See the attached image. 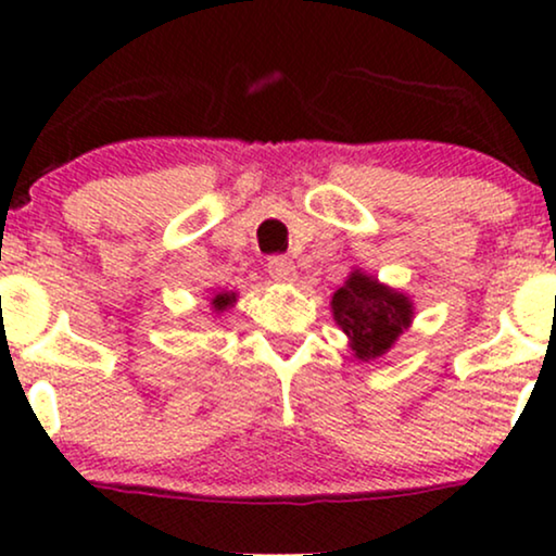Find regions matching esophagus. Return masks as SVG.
<instances>
[{
    "label": "esophagus",
    "mask_w": 556,
    "mask_h": 556,
    "mask_svg": "<svg viewBox=\"0 0 556 556\" xmlns=\"http://www.w3.org/2000/svg\"><path fill=\"white\" fill-rule=\"evenodd\" d=\"M269 274H271L274 282H282V285L295 282V277H298L295 264H292V261L285 258V256H277V258L269 261Z\"/></svg>",
    "instance_id": "obj_1"
}]
</instances>
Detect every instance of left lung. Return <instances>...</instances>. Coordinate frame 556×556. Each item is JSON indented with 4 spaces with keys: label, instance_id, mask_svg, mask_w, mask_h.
Here are the masks:
<instances>
[{
    "label": "left lung",
    "instance_id": "left-lung-1",
    "mask_svg": "<svg viewBox=\"0 0 556 556\" xmlns=\"http://www.w3.org/2000/svg\"><path fill=\"white\" fill-rule=\"evenodd\" d=\"M331 316L348 337L350 355L368 363L384 358L400 334L410 329L416 303L397 287L353 269L331 295Z\"/></svg>",
    "mask_w": 556,
    "mask_h": 556
}]
</instances>
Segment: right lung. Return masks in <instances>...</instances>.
I'll use <instances>...</instances> for the list:
<instances>
[{"label": "right lung", "instance_id": "right-lung-1", "mask_svg": "<svg viewBox=\"0 0 556 556\" xmlns=\"http://www.w3.org/2000/svg\"><path fill=\"white\" fill-rule=\"evenodd\" d=\"M235 303H238V292L235 290H214L212 298H208V305H212L214 318L225 316L229 308H235Z\"/></svg>", "mask_w": 556, "mask_h": 556}]
</instances>
